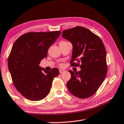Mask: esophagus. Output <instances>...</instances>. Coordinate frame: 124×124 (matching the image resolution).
<instances>
[{
  "mask_svg": "<svg viewBox=\"0 0 124 124\" xmlns=\"http://www.w3.org/2000/svg\"><path fill=\"white\" fill-rule=\"evenodd\" d=\"M59 71H60V74H62V73H63L65 71V70L64 69H60L59 70Z\"/></svg>",
  "mask_w": 124,
  "mask_h": 124,
  "instance_id": "obj_1",
  "label": "esophagus"
}]
</instances>
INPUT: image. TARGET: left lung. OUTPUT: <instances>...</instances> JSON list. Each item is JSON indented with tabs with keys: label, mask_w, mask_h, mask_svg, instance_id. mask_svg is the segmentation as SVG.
Wrapping results in <instances>:
<instances>
[{
	"label": "left lung",
	"mask_w": 124,
	"mask_h": 124,
	"mask_svg": "<svg viewBox=\"0 0 124 124\" xmlns=\"http://www.w3.org/2000/svg\"><path fill=\"white\" fill-rule=\"evenodd\" d=\"M62 37L73 45L70 62L81 70H69L71 78L67 82L69 91L80 99L89 98L95 93L106 78L107 71L106 51L98 36L82 26L64 30Z\"/></svg>",
	"instance_id": "obj_1"
}]
</instances>
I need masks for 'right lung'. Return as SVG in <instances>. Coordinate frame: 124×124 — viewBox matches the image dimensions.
I'll return each instance as SVG.
<instances>
[{"instance_id":"obj_1","label":"right lung","mask_w":124,"mask_h":124,"mask_svg":"<svg viewBox=\"0 0 124 124\" xmlns=\"http://www.w3.org/2000/svg\"><path fill=\"white\" fill-rule=\"evenodd\" d=\"M61 33L60 31L26 33L13 44L8 58V70L13 85L27 99H43L50 93L54 78L59 75L58 69L46 71L39 64L47 57L49 47Z\"/></svg>"}]
</instances>
